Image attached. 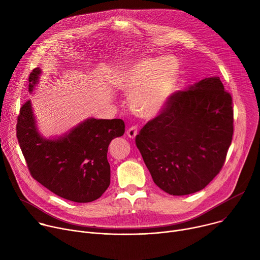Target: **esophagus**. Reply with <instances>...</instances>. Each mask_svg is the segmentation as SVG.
<instances>
[{
  "mask_svg": "<svg viewBox=\"0 0 260 260\" xmlns=\"http://www.w3.org/2000/svg\"><path fill=\"white\" fill-rule=\"evenodd\" d=\"M137 134H138V128H137V126H135V125L129 126L128 129L126 131V135H127L131 139H134V138L137 136Z\"/></svg>",
  "mask_w": 260,
  "mask_h": 260,
  "instance_id": "34e87169",
  "label": "esophagus"
}]
</instances>
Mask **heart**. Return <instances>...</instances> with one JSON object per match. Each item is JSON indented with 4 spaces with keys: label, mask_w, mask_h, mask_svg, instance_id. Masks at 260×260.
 Listing matches in <instances>:
<instances>
[{
    "label": "heart",
    "mask_w": 260,
    "mask_h": 260,
    "mask_svg": "<svg viewBox=\"0 0 260 260\" xmlns=\"http://www.w3.org/2000/svg\"><path fill=\"white\" fill-rule=\"evenodd\" d=\"M177 64L171 57L148 58L128 66L117 78V85L132 95L133 112L150 118L160 112L172 93Z\"/></svg>",
    "instance_id": "obj_1"
}]
</instances>
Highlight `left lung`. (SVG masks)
<instances>
[{
	"mask_svg": "<svg viewBox=\"0 0 260 260\" xmlns=\"http://www.w3.org/2000/svg\"><path fill=\"white\" fill-rule=\"evenodd\" d=\"M233 135V98L219 77H211L172 93L136 136V145L157 186L186 196L219 174Z\"/></svg>",
	"mask_w": 260,
	"mask_h": 260,
	"instance_id": "obj_1",
	"label": "left lung"
}]
</instances>
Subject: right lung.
<instances>
[{
  "label": "right lung",
  "mask_w": 260,
  "mask_h": 260,
  "mask_svg": "<svg viewBox=\"0 0 260 260\" xmlns=\"http://www.w3.org/2000/svg\"><path fill=\"white\" fill-rule=\"evenodd\" d=\"M39 68L28 76V89ZM122 119H87L57 140L43 139L35 126L30 102L20 108L16 137L30 176L54 194L75 203L98 200L110 185L108 147L124 134Z\"/></svg>",
  "instance_id": "1"
}]
</instances>
